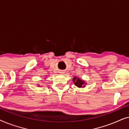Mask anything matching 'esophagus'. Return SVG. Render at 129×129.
<instances>
[{"label":"esophagus","mask_w":129,"mask_h":129,"mask_svg":"<svg viewBox=\"0 0 129 129\" xmlns=\"http://www.w3.org/2000/svg\"><path fill=\"white\" fill-rule=\"evenodd\" d=\"M59 73H60V74H64V72H63V71H60V72H59Z\"/></svg>","instance_id":"1"}]
</instances>
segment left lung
Listing matches in <instances>:
<instances>
[{
  "label": "left lung",
  "mask_w": 129,
  "mask_h": 129,
  "mask_svg": "<svg viewBox=\"0 0 129 129\" xmlns=\"http://www.w3.org/2000/svg\"><path fill=\"white\" fill-rule=\"evenodd\" d=\"M73 82L75 86H76L77 87L79 88H83L85 87V85L87 84V83L85 82V81L83 80L79 77H77L76 76H75L73 78Z\"/></svg>",
  "instance_id": "obj_1"
}]
</instances>
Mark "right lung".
Returning a JSON list of instances; mask_svg holds the SVG:
<instances>
[{
    "mask_svg": "<svg viewBox=\"0 0 129 129\" xmlns=\"http://www.w3.org/2000/svg\"><path fill=\"white\" fill-rule=\"evenodd\" d=\"M38 86H40V85H39H39H38Z\"/></svg>",
    "mask_w": 129,
    "mask_h": 129,
    "instance_id": "1",
    "label": "right lung"
}]
</instances>
